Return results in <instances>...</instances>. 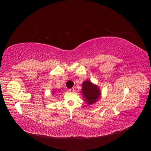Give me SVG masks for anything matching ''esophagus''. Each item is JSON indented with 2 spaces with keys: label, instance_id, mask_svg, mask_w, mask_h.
<instances>
[{
  "label": "esophagus",
  "instance_id": "esophagus-1",
  "mask_svg": "<svg viewBox=\"0 0 151 151\" xmlns=\"http://www.w3.org/2000/svg\"><path fill=\"white\" fill-rule=\"evenodd\" d=\"M68 91H69L70 93H74L75 90H74V88H71V89H69V90H68Z\"/></svg>",
  "mask_w": 151,
  "mask_h": 151
}]
</instances>
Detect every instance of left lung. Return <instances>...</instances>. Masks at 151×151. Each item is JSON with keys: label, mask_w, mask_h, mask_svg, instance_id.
Segmentation results:
<instances>
[{"label": "left lung", "mask_w": 151, "mask_h": 151, "mask_svg": "<svg viewBox=\"0 0 151 151\" xmlns=\"http://www.w3.org/2000/svg\"><path fill=\"white\" fill-rule=\"evenodd\" d=\"M81 93L85 101L88 105L93 104L98 101L101 96V91L99 87L93 84L89 80L85 81L82 84Z\"/></svg>", "instance_id": "obj_1"}]
</instances>
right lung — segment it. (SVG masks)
I'll use <instances>...</instances> for the list:
<instances>
[{"label":"right lung","mask_w":151,"mask_h":151,"mask_svg":"<svg viewBox=\"0 0 151 151\" xmlns=\"http://www.w3.org/2000/svg\"><path fill=\"white\" fill-rule=\"evenodd\" d=\"M53 93H55V91H53Z\"/></svg>","instance_id":"right-lung-1"}]
</instances>
